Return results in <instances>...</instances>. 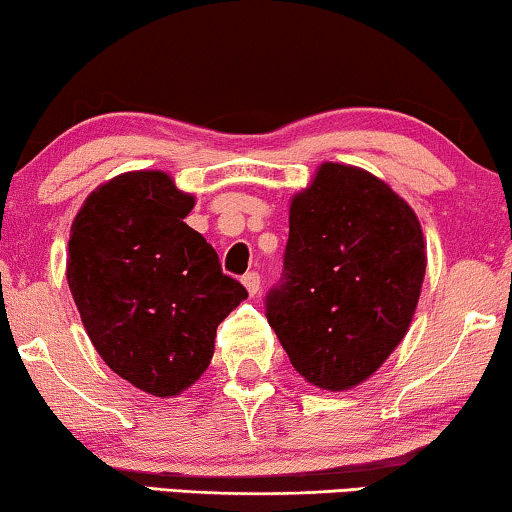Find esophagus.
<instances>
[{"instance_id":"obj_1","label":"esophagus","mask_w":512,"mask_h":512,"mask_svg":"<svg viewBox=\"0 0 512 512\" xmlns=\"http://www.w3.org/2000/svg\"><path fill=\"white\" fill-rule=\"evenodd\" d=\"M242 284L247 286L249 296H256V293L261 291V275H258V272H247V275L242 277Z\"/></svg>"}]
</instances>
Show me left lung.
<instances>
[{"label":"left lung","mask_w":512,"mask_h":512,"mask_svg":"<svg viewBox=\"0 0 512 512\" xmlns=\"http://www.w3.org/2000/svg\"><path fill=\"white\" fill-rule=\"evenodd\" d=\"M426 270L408 202L359 167L326 163L291 202L282 279L265 317L293 368L342 391L375 373L408 331Z\"/></svg>","instance_id":"8db88e82"}]
</instances>
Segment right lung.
<instances>
[{"label": "right lung", "instance_id": "1", "mask_svg": "<svg viewBox=\"0 0 512 512\" xmlns=\"http://www.w3.org/2000/svg\"><path fill=\"white\" fill-rule=\"evenodd\" d=\"M193 202L165 172H128L88 195L69 235V291L95 349L163 398L205 373L216 328L247 298L184 223Z\"/></svg>", "mask_w": 512, "mask_h": 512}]
</instances>
